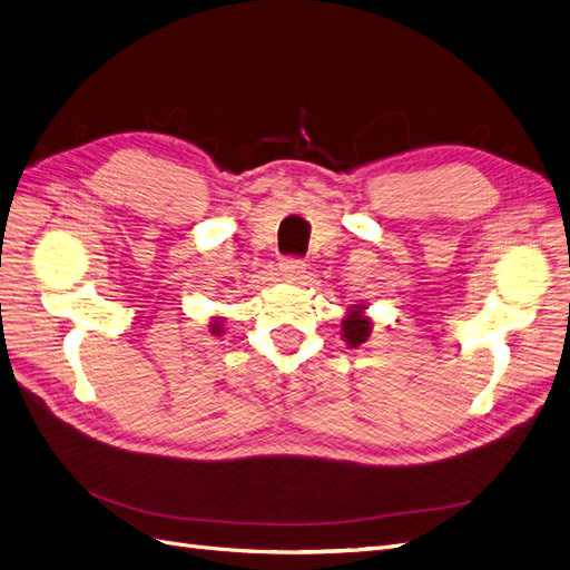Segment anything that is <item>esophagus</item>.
Instances as JSON below:
<instances>
[{
	"label": "esophagus",
	"mask_w": 570,
	"mask_h": 570,
	"mask_svg": "<svg viewBox=\"0 0 570 570\" xmlns=\"http://www.w3.org/2000/svg\"><path fill=\"white\" fill-rule=\"evenodd\" d=\"M281 273L283 275H287L289 281H297L299 275L304 273V262L302 258H292V256H285V258H281Z\"/></svg>",
	"instance_id": "esophagus-1"
}]
</instances>
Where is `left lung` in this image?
Returning <instances> with one entry per match:
<instances>
[{"label":"left lung","mask_w":570,"mask_h":570,"mask_svg":"<svg viewBox=\"0 0 570 570\" xmlns=\"http://www.w3.org/2000/svg\"><path fill=\"white\" fill-rule=\"evenodd\" d=\"M373 331V321L366 316L364 304H352L347 316L342 318V340L350 344V347H358L368 340Z\"/></svg>","instance_id":"left-lung-1"}]
</instances>
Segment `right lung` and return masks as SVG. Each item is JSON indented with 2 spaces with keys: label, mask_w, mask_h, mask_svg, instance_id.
Returning a JSON list of instances; mask_svg holds the SVG:
<instances>
[{
  "label": "right lung",
  "mask_w": 570,
  "mask_h": 570,
  "mask_svg": "<svg viewBox=\"0 0 570 570\" xmlns=\"http://www.w3.org/2000/svg\"><path fill=\"white\" fill-rule=\"evenodd\" d=\"M209 331H212L216 337H220L223 333H226V331H223V318H220V316H214V318H212Z\"/></svg>",
  "instance_id": "add662e5"
}]
</instances>
